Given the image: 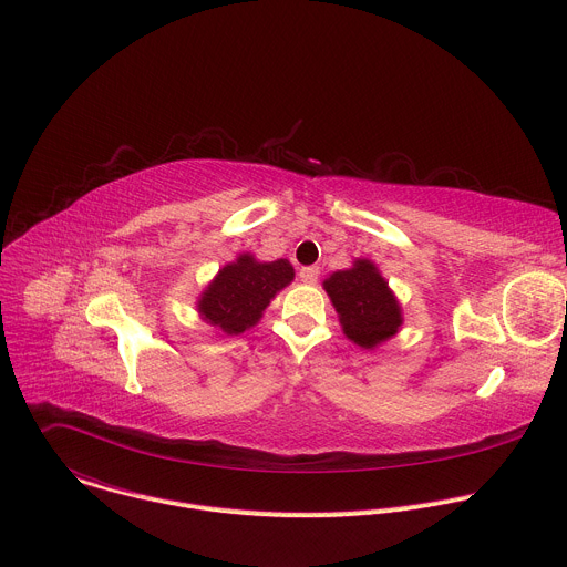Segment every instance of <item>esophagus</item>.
<instances>
[{
    "instance_id": "34e87169",
    "label": "esophagus",
    "mask_w": 567,
    "mask_h": 567,
    "mask_svg": "<svg viewBox=\"0 0 567 567\" xmlns=\"http://www.w3.org/2000/svg\"><path fill=\"white\" fill-rule=\"evenodd\" d=\"M298 276H300L302 282H316L318 276H320V269H318V267H302V269L298 271Z\"/></svg>"
}]
</instances>
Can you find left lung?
<instances>
[{
	"mask_svg": "<svg viewBox=\"0 0 567 567\" xmlns=\"http://www.w3.org/2000/svg\"><path fill=\"white\" fill-rule=\"evenodd\" d=\"M322 285L339 311L343 332L357 346L374 348L399 330V302L370 260H357L352 269L332 274Z\"/></svg>",
	"mask_w": 567,
	"mask_h": 567,
	"instance_id": "obj_1",
	"label": "left lung"
}]
</instances>
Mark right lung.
<instances>
[{"label":"right lung","instance_id":"1","mask_svg":"<svg viewBox=\"0 0 567 567\" xmlns=\"http://www.w3.org/2000/svg\"><path fill=\"white\" fill-rule=\"evenodd\" d=\"M291 280L293 267L287 260L256 262L251 256H239L208 285L199 313L226 334H241L256 326L271 298Z\"/></svg>","mask_w":567,"mask_h":567}]
</instances>
